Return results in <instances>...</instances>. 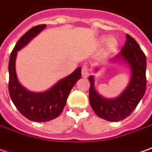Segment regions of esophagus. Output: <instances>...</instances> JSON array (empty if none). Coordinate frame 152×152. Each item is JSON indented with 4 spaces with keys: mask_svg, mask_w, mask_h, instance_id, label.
Listing matches in <instances>:
<instances>
[{
    "mask_svg": "<svg viewBox=\"0 0 152 152\" xmlns=\"http://www.w3.org/2000/svg\"><path fill=\"white\" fill-rule=\"evenodd\" d=\"M81 75H82V76H83L84 78H86V77L89 76L90 69L88 66L84 65V66H82V68H81Z\"/></svg>",
    "mask_w": 152,
    "mask_h": 152,
    "instance_id": "1",
    "label": "esophagus"
}]
</instances>
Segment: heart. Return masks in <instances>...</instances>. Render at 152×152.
<instances>
[{
    "instance_id": "obj_1",
    "label": "heart",
    "mask_w": 152,
    "mask_h": 152,
    "mask_svg": "<svg viewBox=\"0 0 152 152\" xmlns=\"http://www.w3.org/2000/svg\"><path fill=\"white\" fill-rule=\"evenodd\" d=\"M106 41V37H103L101 39L100 42L101 43H104ZM118 46V41L115 39V37H110L109 39H107L106 42V46H105V50L106 52H111L113 50H115L117 48Z\"/></svg>"
}]
</instances>
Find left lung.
Masks as SVG:
<instances>
[{
	"instance_id": "left-lung-1",
	"label": "left lung",
	"mask_w": 152,
	"mask_h": 152,
	"mask_svg": "<svg viewBox=\"0 0 152 152\" xmlns=\"http://www.w3.org/2000/svg\"><path fill=\"white\" fill-rule=\"evenodd\" d=\"M122 58L132 70L130 83L122 94L116 99H105L96 92L94 87L93 76H89V100L95 113L109 121H119L132 114L145 95L146 89V58L139 44L130 35L121 51L115 58Z\"/></svg>"
}]
</instances>
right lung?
I'll list each match as a JSON object with an SVG mask.
<instances>
[{"label":"right lung","instance_id":"right-lung-1","mask_svg":"<svg viewBox=\"0 0 152 152\" xmlns=\"http://www.w3.org/2000/svg\"><path fill=\"white\" fill-rule=\"evenodd\" d=\"M46 25H38L25 33L15 44L9 60V93L17 110L32 121H48L58 117L62 112L68 96L76 82L81 77L78 67L70 76L59 80L50 90L42 93L31 92L20 84L16 77L15 61L17 51L40 33Z\"/></svg>","mask_w":152,"mask_h":152}]
</instances>
